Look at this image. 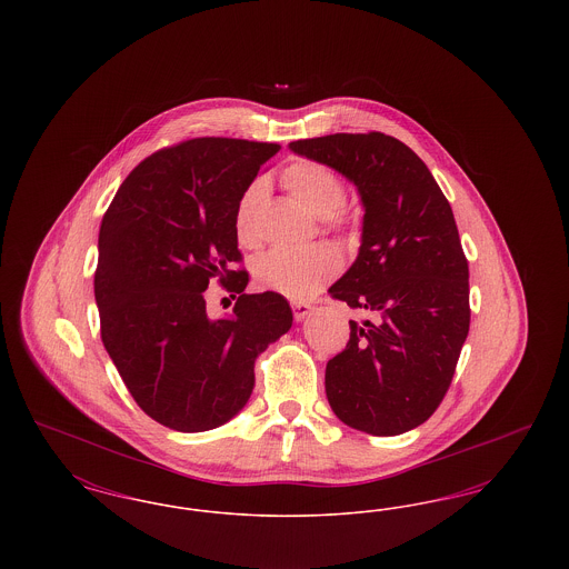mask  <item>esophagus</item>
<instances>
[{
  "label": "esophagus",
  "instance_id": "1",
  "mask_svg": "<svg viewBox=\"0 0 569 569\" xmlns=\"http://www.w3.org/2000/svg\"><path fill=\"white\" fill-rule=\"evenodd\" d=\"M292 309H295V320H297V322H302V320H305V318L311 313V309H313V307H311L309 302H300V300H295V302H292Z\"/></svg>",
  "mask_w": 569,
  "mask_h": 569
}]
</instances>
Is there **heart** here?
<instances>
[{
  "label": "heart",
  "mask_w": 569,
  "mask_h": 569,
  "mask_svg": "<svg viewBox=\"0 0 569 569\" xmlns=\"http://www.w3.org/2000/svg\"><path fill=\"white\" fill-rule=\"evenodd\" d=\"M283 188L298 204L313 217L332 216L346 198V188L335 170L318 162L290 163L281 174ZM264 181H253L239 198L234 230L241 243L256 241V211L264 198ZM339 271V256L326 247L305 249L277 247L264 253L256 264V279L277 295L307 298L318 292Z\"/></svg>",
  "instance_id": "obj_1"
}]
</instances>
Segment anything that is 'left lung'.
Returning a JSON list of instances; mask_svg holds the SVG:
<instances>
[{"label": "left lung", "mask_w": 569, "mask_h": 569, "mask_svg": "<svg viewBox=\"0 0 569 569\" xmlns=\"http://www.w3.org/2000/svg\"><path fill=\"white\" fill-rule=\"evenodd\" d=\"M288 147L343 174L365 211L358 256L328 292L369 320H350L346 350L326 365L328 403L356 431H411L448 392L469 332V267L450 202L427 163L392 136Z\"/></svg>", "instance_id": "8db88e82"}]
</instances>
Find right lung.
<instances>
[{
  "instance_id": "1",
  "label": "right lung",
  "mask_w": 569,
  "mask_h": 569,
  "mask_svg": "<svg viewBox=\"0 0 569 569\" xmlns=\"http://www.w3.org/2000/svg\"><path fill=\"white\" fill-rule=\"evenodd\" d=\"M274 142L193 138L136 166L102 219L93 279L102 343L138 407L168 429L200 433L232 420L253 392V362L292 328L277 292L244 295L234 213ZM217 276L240 295L211 319Z\"/></svg>"
}]
</instances>
